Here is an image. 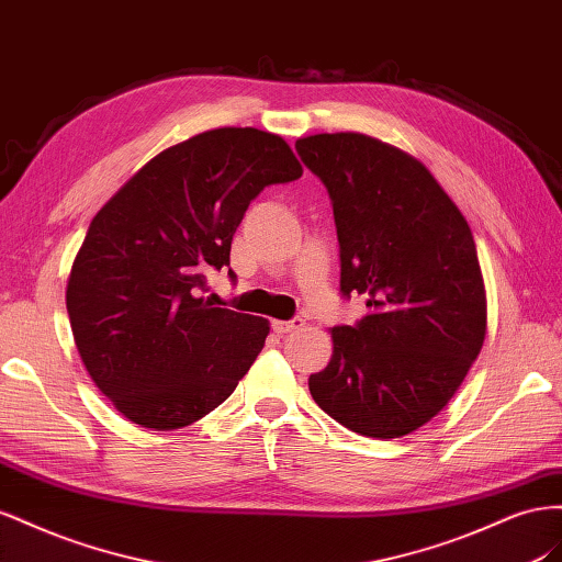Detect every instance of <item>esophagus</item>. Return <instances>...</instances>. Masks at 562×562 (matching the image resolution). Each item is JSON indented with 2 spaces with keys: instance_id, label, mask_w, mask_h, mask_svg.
<instances>
[{
  "instance_id": "34e87169",
  "label": "esophagus",
  "mask_w": 562,
  "mask_h": 562,
  "mask_svg": "<svg viewBox=\"0 0 562 562\" xmlns=\"http://www.w3.org/2000/svg\"><path fill=\"white\" fill-rule=\"evenodd\" d=\"M303 327V317H292V319H276L272 323V329H276L278 334H290V331H296Z\"/></svg>"
}]
</instances>
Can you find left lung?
I'll return each instance as SVG.
<instances>
[{
  "label": "left lung",
  "instance_id": "left-lung-1",
  "mask_svg": "<svg viewBox=\"0 0 562 562\" xmlns=\"http://www.w3.org/2000/svg\"><path fill=\"white\" fill-rule=\"evenodd\" d=\"M296 153L325 183L341 259V296H367L356 325L308 389L319 409L367 438L430 422L485 341L487 299L473 233L432 173L364 134H317Z\"/></svg>",
  "mask_w": 562,
  "mask_h": 562
}]
</instances>
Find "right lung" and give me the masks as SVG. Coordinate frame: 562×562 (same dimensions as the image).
I'll list each match as a JSON object with an SVG mask.
<instances>
[{
    "label": "right lung",
    "mask_w": 562,
    "mask_h": 562,
    "mask_svg": "<svg viewBox=\"0 0 562 562\" xmlns=\"http://www.w3.org/2000/svg\"><path fill=\"white\" fill-rule=\"evenodd\" d=\"M301 173L280 136L223 126L153 157L93 216L66 303L87 372L126 419L190 426L249 372L268 319L200 294L206 272L231 266L249 202Z\"/></svg>",
    "instance_id": "right-lung-1"
}]
</instances>
